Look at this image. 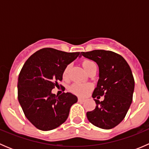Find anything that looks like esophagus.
I'll return each instance as SVG.
<instances>
[{
    "label": "esophagus",
    "mask_w": 149,
    "mask_h": 149,
    "mask_svg": "<svg viewBox=\"0 0 149 149\" xmlns=\"http://www.w3.org/2000/svg\"><path fill=\"white\" fill-rule=\"evenodd\" d=\"M78 101H79V102H84L85 101V99H83V98H80V97H79V98L78 99Z\"/></svg>",
    "instance_id": "obj_1"
}]
</instances>
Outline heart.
Wrapping results in <instances>:
<instances>
[{"label":"heart","mask_w":149,"mask_h":149,"mask_svg":"<svg viewBox=\"0 0 149 149\" xmlns=\"http://www.w3.org/2000/svg\"><path fill=\"white\" fill-rule=\"evenodd\" d=\"M82 66L87 72L89 71L94 66H95V63L92 62L90 60H84L81 62ZM70 68V65H68L65 66L63 71V77L64 79H67L68 76L69 70ZM92 88V85L90 84H80V83H75L72 84L70 87V91L74 94L79 96H84L88 92V91Z\"/></svg>","instance_id":"heart-1"}]
</instances>
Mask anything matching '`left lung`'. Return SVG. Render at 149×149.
<instances>
[{"instance_id":"left-lung-1","label":"left lung","mask_w":149,"mask_h":149,"mask_svg":"<svg viewBox=\"0 0 149 149\" xmlns=\"http://www.w3.org/2000/svg\"><path fill=\"white\" fill-rule=\"evenodd\" d=\"M81 54L97 63L100 70L92 94L97 105L94 110L86 112L87 118L100 128H113L123 121L132 103L135 81L131 69L120 55L112 51L95 49ZM102 95L105 100L100 102Z\"/></svg>"}]
</instances>
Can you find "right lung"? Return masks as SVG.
I'll return each mask as SVG.
<instances>
[{
    "label": "right lung",
    "mask_w": 149,
    "mask_h": 149,
    "mask_svg": "<svg viewBox=\"0 0 149 149\" xmlns=\"http://www.w3.org/2000/svg\"><path fill=\"white\" fill-rule=\"evenodd\" d=\"M79 55L43 48L24 64L18 79V100L26 118L39 130L59 127L67 120L70 107L77 102L76 96L71 93L56 96L52 89L62 81L65 66Z\"/></svg>",
    "instance_id": "add662e5"
}]
</instances>
